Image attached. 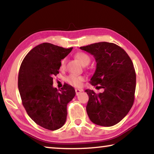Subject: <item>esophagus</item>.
<instances>
[{
  "label": "esophagus",
  "instance_id": "esophagus-1",
  "mask_svg": "<svg viewBox=\"0 0 154 154\" xmlns=\"http://www.w3.org/2000/svg\"><path fill=\"white\" fill-rule=\"evenodd\" d=\"M83 92V90H79V89H75V92H76V95L78 96L79 94Z\"/></svg>",
  "mask_w": 154,
  "mask_h": 154
}]
</instances>
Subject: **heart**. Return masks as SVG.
<instances>
[{
	"mask_svg": "<svg viewBox=\"0 0 154 154\" xmlns=\"http://www.w3.org/2000/svg\"><path fill=\"white\" fill-rule=\"evenodd\" d=\"M75 58L77 59L81 64L83 66L88 65L90 62V56L88 55L87 54L83 53V52H78L75 54ZM65 62H66V60L62 59L60 62V68L61 69H64L65 66ZM85 80V77L82 75H77L75 74H71L68 76L66 78V81L70 85H73V86L79 87L82 84V83Z\"/></svg>",
	"mask_w": 154,
	"mask_h": 154,
	"instance_id": "obj_1",
	"label": "heart"
}]
</instances>
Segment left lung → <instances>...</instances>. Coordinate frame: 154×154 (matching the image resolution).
Returning <instances> with one entry per match:
<instances>
[{
    "label": "left lung",
    "mask_w": 154,
    "mask_h": 154,
    "mask_svg": "<svg viewBox=\"0 0 154 154\" xmlns=\"http://www.w3.org/2000/svg\"><path fill=\"white\" fill-rule=\"evenodd\" d=\"M94 56L96 62L90 83L104 92L86 90L89 100L88 116L94 124L112 126L120 122L133 105L136 89L134 65L127 53L116 44L99 42L81 47Z\"/></svg>",
    "instance_id": "8db88e82"
}]
</instances>
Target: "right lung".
<instances>
[{
  "instance_id": "1",
  "label": "right lung",
  "mask_w": 154,
  "mask_h": 154,
  "mask_svg": "<svg viewBox=\"0 0 154 154\" xmlns=\"http://www.w3.org/2000/svg\"><path fill=\"white\" fill-rule=\"evenodd\" d=\"M72 49L43 43L31 49L21 64L18 89L22 105L30 118L45 129L56 130L63 126L67 104L75 96L74 88L66 83L60 92L53 87L61 60Z\"/></svg>"
}]
</instances>
